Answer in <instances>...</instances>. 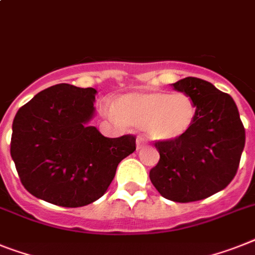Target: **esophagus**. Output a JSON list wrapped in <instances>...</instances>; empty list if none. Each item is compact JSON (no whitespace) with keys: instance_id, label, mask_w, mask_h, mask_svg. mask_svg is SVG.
Wrapping results in <instances>:
<instances>
[{"instance_id":"1","label":"esophagus","mask_w":255,"mask_h":255,"mask_svg":"<svg viewBox=\"0 0 255 255\" xmlns=\"http://www.w3.org/2000/svg\"><path fill=\"white\" fill-rule=\"evenodd\" d=\"M142 147H144V140L142 138H136V150H140Z\"/></svg>"}]
</instances>
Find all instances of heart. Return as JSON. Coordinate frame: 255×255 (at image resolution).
I'll return each instance as SVG.
<instances>
[{
    "label": "heart",
    "mask_w": 255,
    "mask_h": 255,
    "mask_svg": "<svg viewBox=\"0 0 255 255\" xmlns=\"http://www.w3.org/2000/svg\"><path fill=\"white\" fill-rule=\"evenodd\" d=\"M113 115L125 125L143 129L153 142H172L190 130L195 105L184 92H130L116 100Z\"/></svg>",
    "instance_id": "obj_1"
}]
</instances>
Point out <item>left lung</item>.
<instances>
[{
	"instance_id": "1",
	"label": "left lung",
	"mask_w": 255,
	"mask_h": 255,
	"mask_svg": "<svg viewBox=\"0 0 255 255\" xmlns=\"http://www.w3.org/2000/svg\"><path fill=\"white\" fill-rule=\"evenodd\" d=\"M173 87L194 102V123L180 139L155 143L160 160L150 180L169 201H201L226 189L236 176L245 129L235 100L210 82L188 77Z\"/></svg>"
}]
</instances>
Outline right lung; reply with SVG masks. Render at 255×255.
I'll return each instance as SVG.
<instances>
[{
	"label": "right lung",
	"mask_w": 255,
	"mask_h": 255,
	"mask_svg": "<svg viewBox=\"0 0 255 255\" xmlns=\"http://www.w3.org/2000/svg\"><path fill=\"white\" fill-rule=\"evenodd\" d=\"M96 94L60 83L16 112L10 153L33 197L62 207L90 205L104 195L120 161L135 151L132 135L107 138L90 126Z\"/></svg>",
	"instance_id": "add662e5"
}]
</instances>
